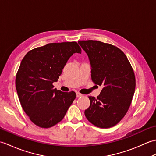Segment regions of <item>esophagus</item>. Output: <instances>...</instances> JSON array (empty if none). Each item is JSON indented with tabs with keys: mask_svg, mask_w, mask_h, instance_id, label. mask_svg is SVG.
I'll return each mask as SVG.
<instances>
[{
	"mask_svg": "<svg viewBox=\"0 0 156 156\" xmlns=\"http://www.w3.org/2000/svg\"><path fill=\"white\" fill-rule=\"evenodd\" d=\"M83 95L81 94V93H77V98H80V97H81Z\"/></svg>",
	"mask_w": 156,
	"mask_h": 156,
	"instance_id": "obj_1",
	"label": "esophagus"
}]
</instances>
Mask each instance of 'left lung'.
Masks as SVG:
<instances>
[{
	"instance_id": "left-lung-1",
	"label": "left lung",
	"mask_w": 156,
	"mask_h": 156,
	"mask_svg": "<svg viewBox=\"0 0 156 156\" xmlns=\"http://www.w3.org/2000/svg\"><path fill=\"white\" fill-rule=\"evenodd\" d=\"M91 65V79L103 85L99 96H89L90 106L85 115L93 125L109 128L126 115L136 89L133 69L123 52L112 44L99 41H79Z\"/></svg>"
}]
</instances>
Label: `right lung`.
I'll return each instance as SVG.
<instances>
[{
  "instance_id": "1",
  "label": "right lung",
  "mask_w": 156,
  "mask_h": 156,
  "mask_svg": "<svg viewBox=\"0 0 156 156\" xmlns=\"http://www.w3.org/2000/svg\"><path fill=\"white\" fill-rule=\"evenodd\" d=\"M75 53H81L75 41L53 43L29 51L23 58L16 75V89L24 112L36 126L56 125L76 98L74 91L62 92L53 85Z\"/></svg>"
}]
</instances>
